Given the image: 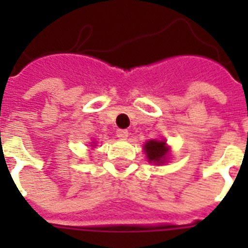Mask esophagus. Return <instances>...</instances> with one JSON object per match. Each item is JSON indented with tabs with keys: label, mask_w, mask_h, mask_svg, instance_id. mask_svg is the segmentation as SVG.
Instances as JSON below:
<instances>
[{
	"label": "esophagus",
	"mask_w": 248,
	"mask_h": 248,
	"mask_svg": "<svg viewBox=\"0 0 248 248\" xmlns=\"http://www.w3.org/2000/svg\"><path fill=\"white\" fill-rule=\"evenodd\" d=\"M117 136L120 139H126L128 136V131L127 130H117Z\"/></svg>",
	"instance_id": "1"
}]
</instances>
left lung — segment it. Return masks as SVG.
Instances as JSON below:
<instances>
[{
  "mask_svg": "<svg viewBox=\"0 0 248 248\" xmlns=\"http://www.w3.org/2000/svg\"><path fill=\"white\" fill-rule=\"evenodd\" d=\"M145 153H147V158L149 162L155 163H163L165 161V155L167 153V148H166L165 141H155L151 140L145 144Z\"/></svg>",
  "mask_w": 248,
  "mask_h": 248,
  "instance_id": "obj_1",
  "label": "left lung"
}]
</instances>
